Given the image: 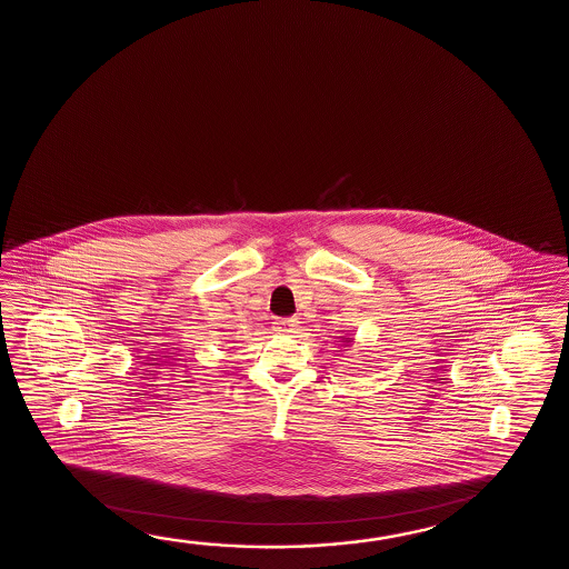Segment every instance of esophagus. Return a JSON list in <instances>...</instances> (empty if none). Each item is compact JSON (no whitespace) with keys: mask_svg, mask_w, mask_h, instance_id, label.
Instances as JSON below:
<instances>
[{"mask_svg":"<svg viewBox=\"0 0 569 569\" xmlns=\"http://www.w3.org/2000/svg\"><path fill=\"white\" fill-rule=\"evenodd\" d=\"M276 330L281 335H296L300 330L298 318H279L276 320Z\"/></svg>","mask_w":569,"mask_h":569,"instance_id":"1","label":"esophagus"}]
</instances>
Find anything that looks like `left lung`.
<instances>
[{
	"instance_id": "left-lung-1",
	"label": "left lung",
	"mask_w": 569,
	"mask_h": 569,
	"mask_svg": "<svg viewBox=\"0 0 569 569\" xmlns=\"http://www.w3.org/2000/svg\"><path fill=\"white\" fill-rule=\"evenodd\" d=\"M351 342H353V339H345V337H342V345H345V347H349Z\"/></svg>"
}]
</instances>
